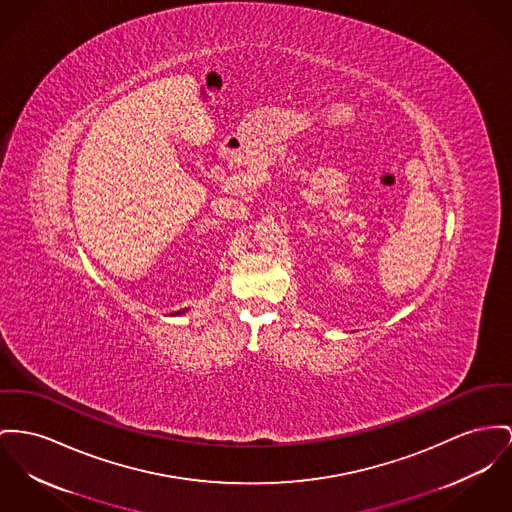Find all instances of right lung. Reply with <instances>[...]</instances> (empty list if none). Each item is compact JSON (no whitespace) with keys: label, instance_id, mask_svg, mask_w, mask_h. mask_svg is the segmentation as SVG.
Instances as JSON below:
<instances>
[{"label":"right lung","instance_id":"1","mask_svg":"<svg viewBox=\"0 0 512 512\" xmlns=\"http://www.w3.org/2000/svg\"><path fill=\"white\" fill-rule=\"evenodd\" d=\"M178 312H180V310H178Z\"/></svg>","mask_w":512,"mask_h":512}]
</instances>
